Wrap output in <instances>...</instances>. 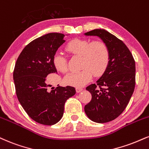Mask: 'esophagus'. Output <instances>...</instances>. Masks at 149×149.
Instances as JSON below:
<instances>
[{"instance_id": "34e87169", "label": "esophagus", "mask_w": 149, "mask_h": 149, "mask_svg": "<svg viewBox=\"0 0 149 149\" xmlns=\"http://www.w3.org/2000/svg\"><path fill=\"white\" fill-rule=\"evenodd\" d=\"M76 92H78V93H79V92H82V90H83V89L82 88V87H76Z\"/></svg>"}]
</instances>
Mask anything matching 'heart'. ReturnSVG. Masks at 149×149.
Returning <instances> with one entry per match:
<instances>
[{
    "label": "heart",
    "instance_id": "obj_1",
    "mask_svg": "<svg viewBox=\"0 0 149 149\" xmlns=\"http://www.w3.org/2000/svg\"><path fill=\"white\" fill-rule=\"evenodd\" d=\"M66 50L73 55H82L80 67L82 69L66 75L64 82L66 85L82 87L87 83L94 76L101 75L106 69L110 61V52L105 43L91 42L87 39H74L66 46ZM55 69L62 73L67 71V62L65 57L60 53H55L53 58Z\"/></svg>",
    "mask_w": 149,
    "mask_h": 149
}]
</instances>
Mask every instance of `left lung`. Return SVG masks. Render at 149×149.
Returning <instances> with one entry per match:
<instances>
[{
    "mask_svg": "<svg viewBox=\"0 0 149 149\" xmlns=\"http://www.w3.org/2000/svg\"><path fill=\"white\" fill-rule=\"evenodd\" d=\"M96 36L106 44L110 61L96 84L86 87L92 100L85 106L89 119L96 123H107L118 117L126 109L135 85V62L122 41L103 29L84 33Z\"/></svg>",
    "mask_w": 149,
    "mask_h": 149,
    "instance_id": "8db88e82",
    "label": "left lung"
}]
</instances>
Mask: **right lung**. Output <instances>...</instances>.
<instances>
[{
    "label": "right lung",
    "mask_w": 149,
    "mask_h": 149,
    "mask_svg": "<svg viewBox=\"0 0 149 149\" xmlns=\"http://www.w3.org/2000/svg\"><path fill=\"white\" fill-rule=\"evenodd\" d=\"M70 35L51 33L35 39L21 51L13 73L16 93L28 116L43 125L55 124L62 119L64 103L76 94L71 86L48 90L46 76L57 73L53 58Z\"/></svg>",
    "instance_id": "obj_1"
}]
</instances>
